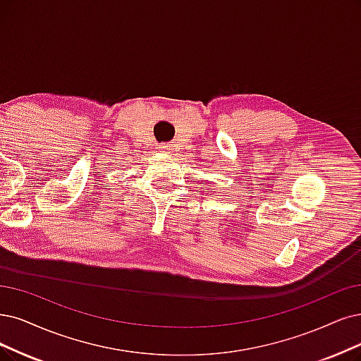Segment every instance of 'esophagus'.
I'll return each mask as SVG.
<instances>
[{
    "label": "esophagus",
    "mask_w": 361,
    "mask_h": 361,
    "mask_svg": "<svg viewBox=\"0 0 361 361\" xmlns=\"http://www.w3.org/2000/svg\"><path fill=\"white\" fill-rule=\"evenodd\" d=\"M160 149H164V150H172V144H162V147H160Z\"/></svg>",
    "instance_id": "34e87169"
}]
</instances>
